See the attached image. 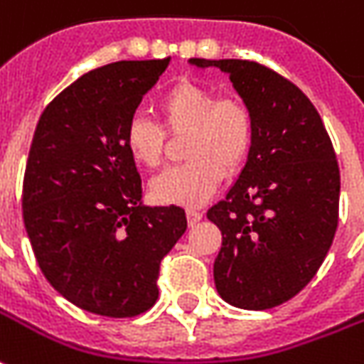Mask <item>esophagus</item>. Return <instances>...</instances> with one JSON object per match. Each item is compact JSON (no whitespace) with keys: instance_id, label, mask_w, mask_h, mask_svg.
<instances>
[{"instance_id":"34e87169","label":"esophagus","mask_w":364,"mask_h":364,"mask_svg":"<svg viewBox=\"0 0 364 364\" xmlns=\"http://www.w3.org/2000/svg\"><path fill=\"white\" fill-rule=\"evenodd\" d=\"M187 218H189V225H197L200 218H203V210L199 208H187Z\"/></svg>"}]
</instances>
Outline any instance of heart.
Returning a JSON list of instances; mask_svg holds the SVG:
<instances>
[{"label": "heart", "instance_id": "heart-1", "mask_svg": "<svg viewBox=\"0 0 364 364\" xmlns=\"http://www.w3.org/2000/svg\"><path fill=\"white\" fill-rule=\"evenodd\" d=\"M157 112L169 134H187L183 154L189 161L165 169L151 181V197L164 205H200L248 159L254 144V116L236 96H218L215 88L179 80L167 88ZM141 114L132 116L124 141L134 164H161L167 134Z\"/></svg>", "mask_w": 364, "mask_h": 364}]
</instances>
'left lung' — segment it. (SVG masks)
Wrapping results in <instances>:
<instances>
[{
  "instance_id": "obj_1",
  "label": "left lung",
  "mask_w": 364,
  "mask_h": 364,
  "mask_svg": "<svg viewBox=\"0 0 364 364\" xmlns=\"http://www.w3.org/2000/svg\"><path fill=\"white\" fill-rule=\"evenodd\" d=\"M230 76L254 116L242 173L207 210L220 228L215 260L220 297L270 309L297 296L329 252L339 223V165L315 106L294 82L254 60L191 58Z\"/></svg>"
}]
</instances>
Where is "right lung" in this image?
<instances>
[{
	"instance_id": "1",
	"label": "right lung",
	"mask_w": 364,
	"mask_h": 364,
	"mask_svg": "<svg viewBox=\"0 0 364 364\" xmlns=\"http://www.w3.org/2000/svg\"><path fill=\"white\" fill-rule=\"evenodd\" d=\"M167 58L94 68L43 110L23 177V223L41 272L70 304L134 317L159 296L164 256L187 230L181 207L141 205L124 134Z\"/></svg>"
}]
</instances>
